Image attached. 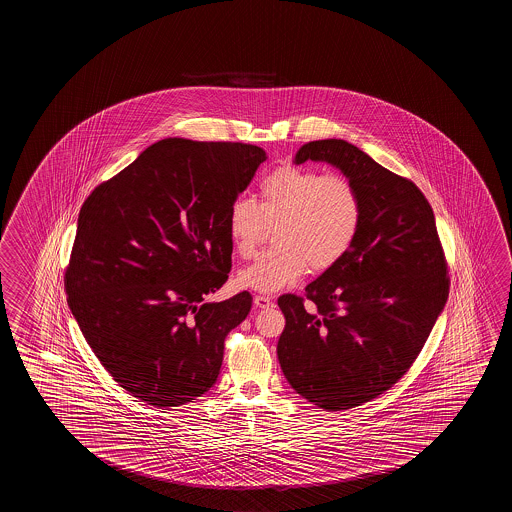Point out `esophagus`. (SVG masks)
Segmentation results:
<instances>
[{
  "label": "esophagus",
  "instance_id": "1",
  "mask_svg": "<svg viewBox=\"0 0 512 512\" xmlns=\"http://www.w3.org/2000/svg\"><path fill=\"white\" fill-rule=\"evenodd\" d=\"M253 303H255V307H257V309H268V307H273V300H271L269 296H264V294H257V296L253 298Z\"/></svg>",
  "mask_w": 512,
  "mask_h": 512
}]
</instances>
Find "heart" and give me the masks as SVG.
Masks as SVG:
<instances>
[{"mask_svg":"<svg viewBox=\"0 0 512 512\" xmlns=\"http://www.w3.org/2000/svg\"><path fill=\"white\" fill-rule=\"evenodd\" d=\"M268 227H277V250L241 269L237 282L259 293H277L312 271H327L352 250L362 225V198L350 178L284 166L264 176L259 203L237 198L227 227L234 252L250 259Z\"/></svg>","mask_w":512,"mask_h":512,"instance_id":"1","label":"heart"}]
</instances>
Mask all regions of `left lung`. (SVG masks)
<instances>
[{"label": "left lung", "instance_id": "8db88e82", "mask_svg": "<svg viewBox=\"0 0 512 512\" xmlns=\"http://www.w3.org/2000/svg\"><path fill=\"white\" fill-rule=\"evenodd\" d=\"M327 162L362 198L352 250L305 287L284 294L280 368L294 391L325 411H346L393 387L416 361L448 300L450 280L430 203L343 139L303 144L294 164Z\"/></svg>", "mask_w": 512, "mask_h": 512}]
</instances>
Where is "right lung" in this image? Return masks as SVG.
<instances>
[{
  "mask_svg": "<svg viewBox=\"0 0 512 512\" xmlns=\"http://www.w3.org/2000/svg\"><path fill=\"white\" fill-rule=\"evenodd\" d=\"M266 151L169 137L98 185L78 216L64 285L103 368L159 409L207 393L250 293L207 302L232 268L228 209Z\"/></svg>",
  "mask_w": 512,
  "mask_h": 512,
  "instance_id": "obj_1",
  "label": "right lung"
}]
</instances>
